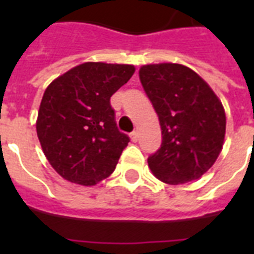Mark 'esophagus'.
<instances>
[{
  "mask_svg": "<svg viewBox=\"0 0 254 254\" xmlns=\"http://www.w3.org/2000/svg\"><path fill=\"white\" fill-rule=\"evenodd\" d=\"M130 138H131V141H133V142H137V141H138V131H137V130L131 131Z\"/></svg>",
  "mask_w": 254,
  "mask_h": 254,
  "instance_id": "obj_1",
  "label": "esophagus"
}]
</instances>
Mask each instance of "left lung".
<instances>
[{
	"label": "left lung",
	"mask_w": 254,
	"mask_h": 254,
	"mask_svg": "<svg viewBox=\"0 0 254 254\" xmlns=\"http://www.w3.org/2000/svg\"><path fill=\"white\" fill-rule=\"evenodd\" d=\"M139 80L158 115L162 143L147 158L155 178L167 185L199 179L220 154L225 112L209 85L175 63L142 65Z\"/></svg>",
	"instance_id": "8db88e82"
}]
</instances>
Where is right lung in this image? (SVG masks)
Listing matches in <instances>:
<instances>
[{
    "label": "right lung",
    "instance_id": "obj_1",
    "mask_svg": "<svg viewBox=\"0 0 254 254\" xmlns=\"http://www.w3.org/2000/svg\"><path fill=\"white\" fill-rule=\"evenodd\" d=\"M134 65L87 62L51 83L38 112L37 134L46 158L61 177L95 186L113 173L130 141L119 130L111 97Z\"/></svg>",
    "mask_w": 254,
    "mask_h": 254
}]
</instances>
